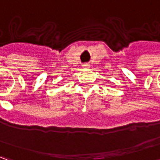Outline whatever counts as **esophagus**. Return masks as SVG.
I'll return each instance as SVG.
<instances>
[{
    "label": "esophagus",
    "mask_w": 160,
    "mask_h": 160,
    "mask_svg": "<svg viewBox=\"0 0 160 160\" xmlns=\"http://www.w3.org/2000/svg\"><path fill=\"white\" fill-rule=\"evenodd\" d=\"M83 68H90V65L88 64V63H85V64L83 65Z\"/></svg>",
    "instance_id": "obj_1"
}]
</instances>
